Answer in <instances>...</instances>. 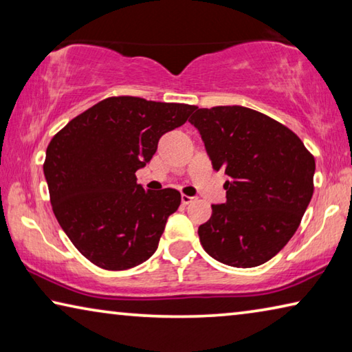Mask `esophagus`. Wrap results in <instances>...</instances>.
I'll return each instance as SVG.
<instances>
[{
	"label": "esophagus",
	"instance_id": "34e87169",
	"mask_svg": "<svg viewBox=\"0 0 352 352\" xmlns=\"http://www.w3.org/2000/svg\"><path fill=\"white\" fill-rule=\"evenodd\" d=\"M194 200H195V199H194V197H189V195H184V194L182 195V204H183V205H189L190 201H194Z\"/></svg>",
	"mask_w": 352,
	"mask_h": 352
}]
</instances>
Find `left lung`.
<instances>
[{
    "label": "left lung",
    "instance_id": "1",
    "mask_svg": "<svg viewBox=\"0 0 352 352\" xmlns=\"http://www.w3.org/2000/svg\"><path fill=\"white\" fill-rule=\"evenodd\" d=\"M214 170L228 175L226 201L199 226L205 252L222 264L250 269L281 252L314 194V155L281 122L241 105L195 109Z\"/></svg>",
    "mask_w": 352,
    "mask_h": 352
}]
</instances>
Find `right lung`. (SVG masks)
<instances>
[{
    "label": "right lung",
    "instance_id": "1",
    "mask_svg": "<svg viewBox=\"0 0 352 352\" xmlns=\"http://www.w3.org/2000/svg\"><path fill=\"white\" fill-rule=\"evenodd\" d=\"M197 107L135 96L100 100L54 135L43 164L52 211L73 245L105 270H127L155 253L180 206L177 189L144 190L135 172L166 132Z\"/></svg>",
    "mask_w": 352,
    "mask_h": 352
}]
</instances>
